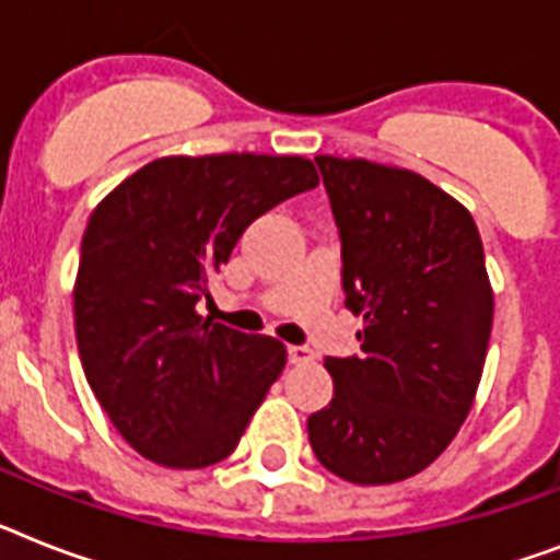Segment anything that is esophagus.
Wrapping results in <instances>:
<instances>
[{
	"instance_id": "34e87169",
	"label": "esophagus",
	"mask_w": 560,
	"mask_h": 560,
	"mask_svg": "<svg viewBox=\"0 0 560 560\" xmlns=\"http://www.w3.org/2000/svg\"><path fill=\"white\" fill-rule=\"evenodd\" d=\"M288 359L293 362V365H307V362H313V359H316V353H313L311 348H304V345H290Z\"/></svg>"
}]
</instances>
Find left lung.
<instances>
[{
	"mask_svg": "<svg viewBox=\"0 0 560 560\" xmlns=\"http://www.w3.org/2000/svg\"><path fill=\"white\" fill-rule=\"evenodd\" d=\"M316 163L362 353L325 359L334 399L311 413L307 438L348 483H399L438 460L475 402L494 316L483 241L469 209L417 172Z\"/></svg>",
	"mask_w": 560,
	"mask_h": 560,
	"instance_id": "8db88e82",
	"label": "left lung"
}]
</instances>
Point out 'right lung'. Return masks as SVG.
I'll return each instance as SVG.
<instances>
[{"label": "right lung", "mask_w": 560, "mask_h": 560, "mask_svg": "<svg viewBox=\"0 0 560 560\" xmlns=\"http://www.w3.org/2000/svg\"><path fill=\"white\" fill-rule=\"evenodd\" d=\"M316 184L299 154H172L91 212L74 281L77 348L112 425L147 460L203 469L235 452L288 351L195 307L241 233Z\"/></svg>", "instance_id": "obj_1"}]
</instances>
